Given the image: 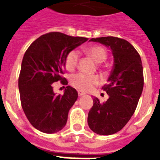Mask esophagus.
Instances as JSON below:
<instances>
[{
    "mask_svg": "<svg viewBox=\"0 0 160 160\" xmlns=\"http://www.w3.org/2000/svg\"><path fill=\"white\" fill-rule=\"evenodd\" d=\"M85 95V93L80 92V91H79V92H78V95H79V96H82V95Z\"/></svg>",
    "mask_w": 160,
    "mask_h": 160,
    "instance_id": "34e87169",
    "label": "esophagus"
}]
</instances>
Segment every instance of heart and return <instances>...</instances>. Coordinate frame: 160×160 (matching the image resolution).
I'll use <instances>...</instances> for the list:
<instances>
[{
    "mask_svg": "<svg viewBox=\"0 0 160 160\" xmlns=\"http://www.w3.org/2000/svg\"><path fill=\"white\" fill-rule=\"evenodd\" d=\"M84 52L98 63L103 62L107 57V51L104 47L100 46H90L88 48H85ZM78 61H79L78 51H70L65 56V68L68 70H73L77 66ZM100 83V77L95 75H85L83 73H77L70 77V84L72 85V86L81 91H89L95 85H99Z\"/></svg>",
    "mask_w": 160,
    "mask_h": 160,
    "instance_id": "b5f03b06",
    "label": "heart"
}]
</instances>
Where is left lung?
Returning a JSON list of instances; mask_svg holds the SVG:
<instances>
[{"label":"left lung","mask_w":160,"mask_h":160,"mask_svg":"<svg viewBox=\"0 0 160 160\" xmlns=\"http://www.w3.org/2000/svg\"><path fill=\"white\" fill-rule=\"evenodd\" d=\"M111 49L114 66L102 89L109 95L106 102L94 98L88 114V124L93 132L109 135L121 130L136 109L144 87V74L140 55L129 41L106 36L92 38Z\"/></svg>","instance_id":"8db88e82"}]
</instances>
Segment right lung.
Listing matches in <instances>:
<instances>
[{"label": "right lung", "mask_w": 160, "mask_h": 160, "mask_svg": "<svg viewBox=\"0 0 160 160\" xmlns=\"http://www.w3.org/2000/svg\"><path fill=\"white\" fill-rule=\"evenodd\" d=\"M88 38L50 32L37 38L24 55L18 86L24 113L36 129L54 134L65 127L68 113L78 98L75 89L66 86L64 95H56L52 84L63 77L65 56Z\"/></svg>", "instance_id": "right-lung-1"}]
</instances>
